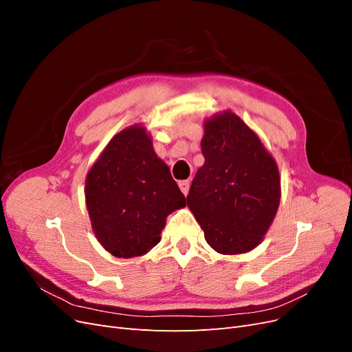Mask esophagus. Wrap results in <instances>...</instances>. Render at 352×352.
I'll return each instance as SVG.
<instances>
[{
	"instance_id": "1",
	"label": "esophagus",
	"mask_w": 352,
	"mask_h": 352,
	"mask_svg": "<svg viewBox=\"0 0 352 352\" xmlns=\"http://www.w3.org/2000/svg\"><path fill=\"white\" fill-rule=\"evenodd\" d=\"M189 180H180L179 182V188H180V190H182L184 192V195H188V192H189Z\"/></svg>"
}]
</instances>
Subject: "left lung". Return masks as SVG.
I'll use <instances>...</instances> for the list:
<instances>
[{
  "label": "left lung",
  "instance_id": "1",
  "mask_svg": "<svg viewBox=\"0 0 352 352\" xmlns=\"http://www.w3.org/2000/svg\"><path fill=\"white\" fill-rule=\"evenodd\" d=\"M206 162L186 197L210 247L225 255L258 247L280 202L276 160L260 138L232 111L204 122Z\"/></svg>",
  "mask_w": 352,
  "mask_h": 352
}]
</instances>
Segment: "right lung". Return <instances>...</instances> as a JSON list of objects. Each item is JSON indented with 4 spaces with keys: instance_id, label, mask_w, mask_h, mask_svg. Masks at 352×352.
<instances>
[{
    "instance_id": "right-lung-1",
    "label": "right lung",
    "mask_w": 352,
    "mask_h": 352,
    "mask_svg": "<svg viewBox=\"0 0 352 352\" xmlns=\"http://www.w3.org/2000/svg\"><path fill=\"white\" fill-rule=\"evenodd\" d=\"M85 202L95 238L122 258L151 251L167 216L186 206L142 124L111 138L87 175Z\"/></svg>"
}]
</instances>
